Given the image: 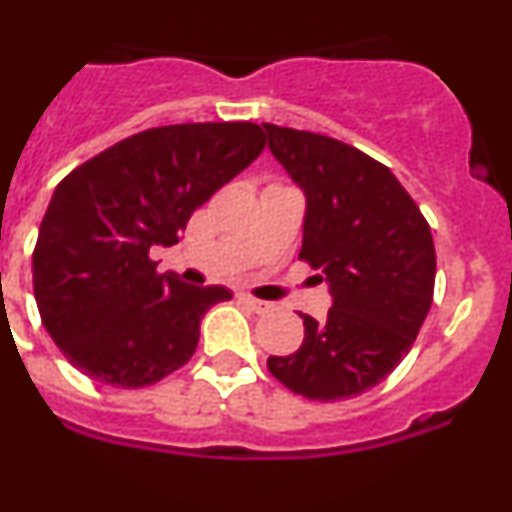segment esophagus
Segmentation results:
<instances>
[{
  "instance_id": "1",
  "label": "esophagus",
  "mask_w": 512,
  "mask_h": 512,
  "mask_svg": "<svg viewBox=\"0 0 512 512\" xmlns=\"http://www.w3.org/2000/svg\"><path fill=\"white\" fill-rule=\"evenodd\" d=\"M240 300L245 302L247 307H252V310L255 312H267L270 310V302H265V300H257V297H250V295H240Z\"/></svg>"
}]
</instances>
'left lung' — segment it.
I'll return each mask as SVG.
<instances>
[{"mask_svg":"<svg viewBox=\"0 0 512 512\" xmlns=\"http://www.w3.org/2000/svg\"><path fill=\"white\" fill-rule=\"evenodd\" d=\"M272 157L305 195L300 260L330 287L327 317L300 315L305 340L267 360L310 400L375 388L413 347L435 287V245L423 212L385 165L315 132L262 122Z\"/></svg>","mask_w":512,"mask_h":512,"instance_id":"8db88e82","label":"left lung"}]
</instances>
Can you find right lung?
Listing matches in <instances>:
<instances>
[{"label": "right lung", "instance_id": "1", "mask_svg": "<svg viewBox=\"0 0 512 512\" xmlns=\"http://www.w3.org/2000/svg\"><path fill=\"white\" fill-rule=\"evenodd\" d=\"M262 147L265 132L252 122L167 124L59 182L34 247V297L77 370L114 388H147L195 355L202 317L232 292L160 275L150 250L180 242L192 212Z\"/></svg>", "mask_w": 512, "mask_h": 512}]
</instances>
